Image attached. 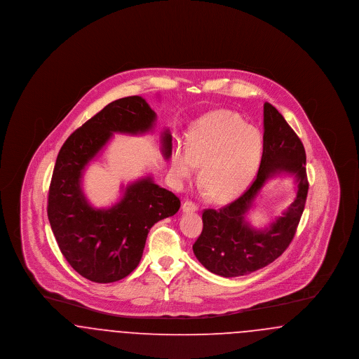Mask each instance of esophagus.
Masks as SVG:
<instances>
[{
	"label": "esophagus",
	"mask_w": 359,
	"mask_h": 359,
	"mask_svg": "<svg viewBox=\"0 0 359 359\" xmlns=\"http://www.w3.org/2000/svg\"><path fill=\"white\" fill-rule=\"evenodd\" d=\"M183 211L184 212H194V211H196L198 210V205L196 203H194V202H191V201H187V202H184L183 203Z\"/></svg>",
	"instance_id": "obj_1"
}]
</instances>
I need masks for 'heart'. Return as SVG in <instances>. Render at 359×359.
Instances as JSON below:
<instances>
[{
  "instance_id": "1",
  "label": "heart",
  "mask_w": 359,
  "mask_h": 359,
  "mask_svg": "<svg viewBox=\"0 0 359 359\" xmlns=\"http://www.w3.org/2000/svg\"><path fill=\"white\" fill-rule=\"evenodd\" d=\"M264 156V138L233 111L217 110L195 121L187 144L177 142L171 157L176 183L191 179L202 164V182L217 201L237 196L255 179Z\"/></svg>"
}]
</instances>
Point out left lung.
<instances>
[{"label":"left lung","instance_id":"1","mask_svg":"<svg viewBox=\"0 0 359 359\" xmlns=\"http://www.w3.org/2000/svg\"><path fill=\"white\" fill-rule=\"evenodd\" d=\"M295 176L297 198L271 226L258 231L244 217L269 179ZM308 194L306 151L300 138L271 103H264V156L255 182L238 199L219 210L203 211V230L192 249L211 273L238 277L256 272L281 256L294 237Z\"/></svg>","mask_w":359,"mask_h":359}]
</instances>
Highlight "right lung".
Returning a JSON list of instances; mask_svg holds the SVG:
<instances>
[{
	"label": "right lung",
	"mask_w": 359,
	"mask_h": 359,
	"mask_svg": "<svg viewBox=\"0 0 359 359\" xmlns=\"http://www.w3.org/2000/svg\"><path fill=\"white\" fill-rule=\"evenodd\" d=\"M156 113L138 95L104 106L66 140L52 173L48 219L62 255L69 265L94 283H114L140 264L148 233L154 223L175 215L179 198L157 186L152 176L123 189L118 203L94 208L86 199L82 176L113 133L144 135L154 130ZM165 158L172 154V136L161 135Z\"/></svg>",
	"instance_id": "add662e5"
}]
</instances>
